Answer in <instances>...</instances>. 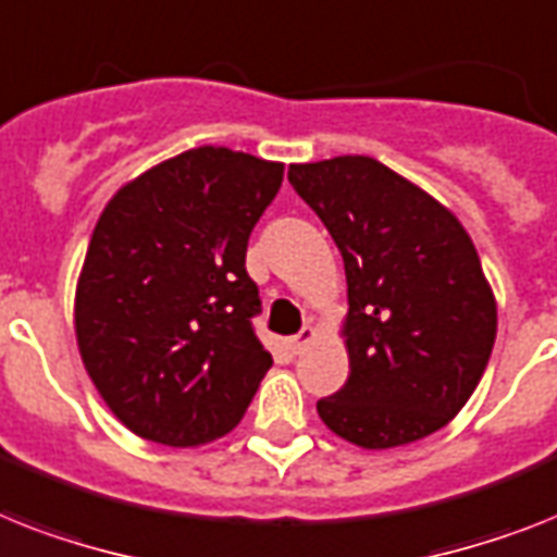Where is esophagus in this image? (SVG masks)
<instances>
[{
    "mask_svg": "<svg viewBox=\"0 0 557 557\" xmlns=\"http://www.w3.org/2000/svg\"><path fill=\"white\" fill-rule=\"evenodd\" d=\"M314 337H318L314 325H302L300 332L292 337V351H297V355H300V351H306V346H311V343H314Z\"/></svg>",
    "mask_w": 557,
    "mask_h": 557,
    "instance_id": "esophagus-1",
    "label": "esophagus"
}]
</instances>
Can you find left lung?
<instances>
[{
	"mask_svg": "<svg viewBox=\"0 0 557 557\" xmlns=\"http://www.w3.org/2000/svg\"><path fill=\"white\" fill-rule=\"evenodd\" d=\"M337 243L349 283V381L318 400L334 435L392 449L449 423L490 363L498 306L449 208L372 157L288 169Z\"/></svg>",
	"mask_w": 557,
	"mask_h": 557,
	"instance_id": "8db88e82",
	"label": "left lung"
}]
</instances>
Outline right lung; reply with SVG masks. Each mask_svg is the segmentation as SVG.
Instances as JSON below:
<instances>
[{
	"mask_svg": "<svg viewBox=\"0 0 557 557\" xmlns=\"http://www.w3.org/2000/svg\"><path fill=\"white\" fill-rule=\"evenodd\" d=\"M280 183L283 162L202 146L125 183L99 214L76 283V346L134 435L200 446L246 414L271 369L246 248Z\"/></svg>",
	"mask_w": 557,
	"mask_h": 557,
	"instance_id": "right-lung-1",
	"label": "right lung"
}]
</instances>
